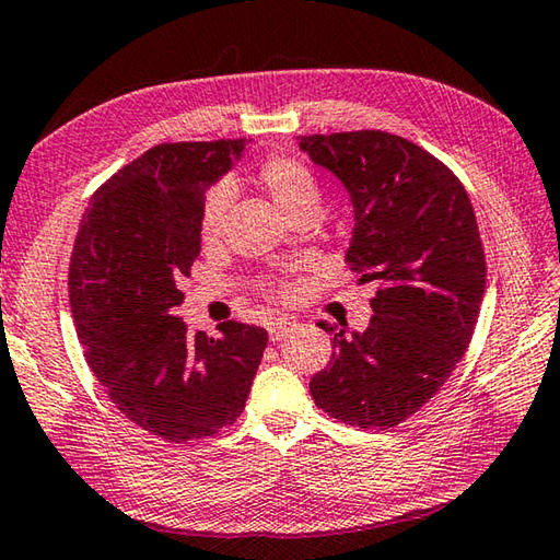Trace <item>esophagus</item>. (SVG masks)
I'll return each mask as SVG.
<instances>
[{
	"label": "esophagus",
	"instance_id": "1",
	"mask_svg": "<svg viewBox=\"0 0 560 560\" xmlns=\"http://www.w3.org/2000/svg\"><path fill=\"white\" fill-rule=\"evenodd\" d=\"M292 322H288V319H276V322H270L268 324V336H270V341H280V339H284V336H288L290 331H292Z\"/></svg>",
	"mask_w": 560,
	"mask_h": 560
}]
</instances>
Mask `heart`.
<instances>
[{"mask_svg": "<svg viewBox=\"0 0 560 560\" xmlns=\"http://www.w3.org/2000/svg\"><path fill=\"white\" fill-rule=\"evenodd\" d=\"M258 185L266 189L272 202L290 221L304 212H316L319 207V180L307 163L290 155H270L258 167ZM231 205V187L217 185L207 195L202 212H199V241L205 246H214L224 226L226 209ZM272 298H290L292 284L272 280L266 284Z\"/></svg>", "mask_w": 560, "mask_h": 560, "instance_id": "heart-1", "label": "heart"}]
</instances>
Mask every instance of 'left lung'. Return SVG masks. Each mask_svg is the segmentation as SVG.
<instances>
[{"instance_id": "obj_1", "label": "left lung", "mask_w": 560, "mask_h": 560, "mask_svg": "<svg viewBox=\"0 0 560 560\" xmlns=\"http://www.w3.org/2000/svg\"><path fill=\"white\" fill-rule=\"evenodd\" d=\"M300 149L351 195L346 260L358 284L380 282L368 329L334 334L310 393L343 424L393 429L444 387L476 331L488 270L476 212L451 167L402 136L314 133Z\"/></svg>"}]
</instances>
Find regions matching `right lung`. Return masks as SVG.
Listing matches in <instances>:
<instances>
[{"mask_svg": "<svg viewBox=\"0 0 560 560\" xmlns=\"http://www.w3.org/2000/svg\"><path fill=\"white\" fill-rule=\"evenodd\" d=\"M246 141L161 143L92 195L68 290L84 361L136 427L171 444L207 439L246 407L268 331L224 322L187 334L175 307L199 256L205 192Z\"/></svg>", "mask_w": 560, "mask_h": 560, "instance_id": "add662e5", "label": "right lung"}]
</instances>
